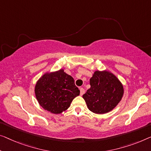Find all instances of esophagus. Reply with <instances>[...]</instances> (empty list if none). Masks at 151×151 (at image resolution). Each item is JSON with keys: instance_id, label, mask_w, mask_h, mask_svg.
<instances>
[{"instance_id": "obj_1", "label": "esophagus", "mask_w": 151, "mask_h": 151, "mask_svg": "<svg viewBox=\"0 0 151 151\" xmlns=\"http://www.w3.org/2000/svg\"><path fill=\"white\" fill-rule=\"evenodd\" d=\"M85 89L83 88V87H81L80 88V94H81V96H83V94L85 93Z\"/></svg>"}]
</instances>
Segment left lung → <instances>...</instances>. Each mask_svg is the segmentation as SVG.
Masks as SVG:
<instances>
[{
    "label": "left lung",
    "mask_w": 151,
    "mask_h": 151,
    "mask_svg": "<svg viewBox=\"0 0 151 151\" xmlns=\"http://www.w3.org/2000/svg\"><path fill=\"white\" fill-rule=\"evenodd\" d=\"M90 85L83 98L89 110L94 113L104 114L112 111L123 95L122 84L108 71H96L90 78Z\"/></svg>",
    "instance_id": "obj_1"
}]
</instances>
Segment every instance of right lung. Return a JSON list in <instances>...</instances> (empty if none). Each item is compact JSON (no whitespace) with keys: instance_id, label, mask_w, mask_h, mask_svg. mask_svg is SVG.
<instances>
[{"instance_id":"obj_1","label":"right lung","mask_w":151,"mask_h":151,"mask_svg":"<svg viewBox=\"0 0 151 151\" xmlns=\"http://www.w3.org/2000/svg\"><path fill=\"white\" fill-rule=\"evenodd\" d=\"M79 93L75 80L62 69L45 74L35 87V95L39 104L53 114H60L68 109Z\"/></svg>"}]
</instances>
